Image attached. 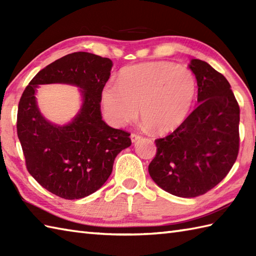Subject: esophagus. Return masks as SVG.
Here are the masks:
<instances>
[{"instance_id": "obj_1", "label": "esophagus", "mask_w": 256, "mask_h": 256, "mask_svg": "<svg viewBox=\"0 0 256 256\" xmlns=\"http://www.w3.org/2000/svg\"><path fill=\"white\" fill-rule=\"evenodd\" d=\"M140 138V135H138V134H136V133H132V134H131V140H132L133 143L136 142V140H138Z\"/></svg>"}]
</instances>
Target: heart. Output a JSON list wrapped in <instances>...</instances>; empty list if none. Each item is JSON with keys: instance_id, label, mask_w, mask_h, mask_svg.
<instances>
[{"instance_id": "obj_1", "label": "heart", "mask_w": 256, "mask_h": 256, "mask_svg": "<svg viewBox=\"0 0 256 256\" xmlns=\"http://www.w3.org/2000/svg\"><path fill=\"white\" fill-rule=\"evenodd\" d=\"M196 96L189 69L168 62H150L124 68L118 86L108 84L101 102L108 121L124 126L138 116L146 126L165 134L186 121Z\"/></svg>"}]
</instances>
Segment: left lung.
I'll use <instances>...</instances> for the list:
<instances>
[{"label":"left lung","mask_w":256,"mask_h":256,"mask_svg":"<svg viewBox=\"0 0 256 256\" xmlns=\"http://www.w3.org/2000/svg\"><path fill=\"white\" fill-rule=\"evenodd\" d=\"M198 84L197 108L172 134L155 140L148 165L152 179L177 197L192 198L216 187L236 160L240 106L231 86L209 64L192 59Z\"/></svg>","instance_id":"1"}]
</instances>
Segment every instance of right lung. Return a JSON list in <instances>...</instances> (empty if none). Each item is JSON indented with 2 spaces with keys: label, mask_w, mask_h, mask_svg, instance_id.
Returning <instances> with one entry per match:
<instances>
[{
  "label": "right lung",
  "mask_w": 256,
  "mask_h": 256,
  "mask_svg": "<svg viewBox=\"0 0 256 256\" xmlns=\"http://www.w3.org/2000/svg\"><path fill=\"white\" fill-rule=\"evenodd\" d=\"M111 68L108 58L69 54L42 69L20 96L16 128L26 168L40 186L60 198L80 199L96 192L110 177L116 155L132 144L131 134L102 120L101 94ZM47 83L80 88L83 106L72 122L57 127L42 118L34 91Z\"/></svg>",
  "instance_id": "right-lung-1"
}]
</instances>
